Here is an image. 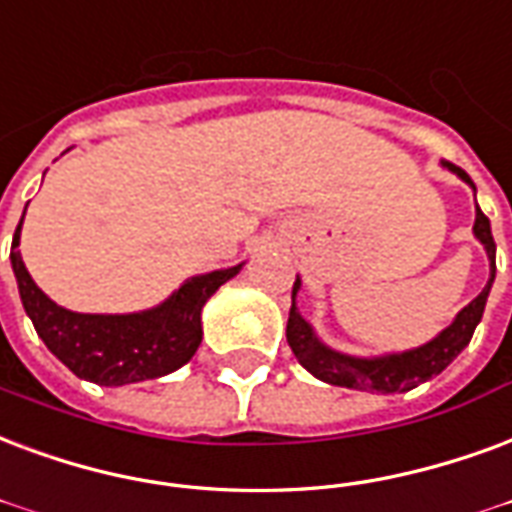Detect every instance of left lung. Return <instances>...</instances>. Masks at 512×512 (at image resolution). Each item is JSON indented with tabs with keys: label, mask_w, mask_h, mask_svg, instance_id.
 <instances>
[{
	"label": "left lung",
	"mask_w": 512,
	"mask_h": 512,
	"mask_svg": "<svg viewBox=\"0 0 512 512\" xmlns=\"http://www.w3.org/2000/svg\"><path fill=\"white\" fill-rule=\"evenodd\" d=\"M442 168L456 173L458 179L467 181L469 187L475 189L472 179L453 162H442ZM475 238H478L488 255V285L483 293L467 304L456 314V320L445 328V331L434 336L431 342L420 344L415 350L407 352H391V355H380V358H355V355H344V352L331 350L328 344L317 339V333L306 323L298 306H295V295L301 290V279L295 276L293 285V306H290V317H287V344L304 366L306 372H312L317 380L328 382V385H339V388H355V391L369 393H404L418 388L420 382L437 377L445 366H448L458 352L464 350L472 339V333L478 328L483 309H486L488 293L497 276V244L491 236V222L483 211H475Z\"/></svg>",
	"instance_id": "obj_1"
}]
</instances>
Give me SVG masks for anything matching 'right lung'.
<instances>
[{
  "mask_svg": "<svg viewBox=\"0 0 512 512\" xmlns=\"http://www.w3.org/2000/svg\"><path fill=\"white\" fill-rule=\"evenodd\" d=\"M18 244H21V225L15 227L10 263H13L21 304L37 336L75 377L97 382L105 388L157 380L181 369L195 355L203 339L200 312L206 301L227 279H233L241 271V266H233L192 276L168 301L146 312L81 314L54 304L34 285L21 260Z\"/></svg>",
  "mask_w": 512,
  "mask_h": 512,
  "instance_id": "right-lung-1",
  "label": "right lung"
}]
</instances>
